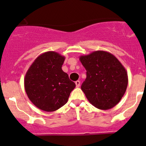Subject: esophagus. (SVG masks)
<instances>
[{
  "label": "esophagus",
  "mask_w": 146,
  "mask_h": 146,
  "mask_svg": "<svg viewBox=\"0 0 146 146\" xmlns=\"http://www.w3.org/2000/svg\"><path fill=\"white\" fill-rule=\"evenodd\" d=\"M75 84H76V87H80V82L79 81V80H76V81L75 82Z\"/></svg>",
  "instance_id": "obj_1"
}]
</instances>
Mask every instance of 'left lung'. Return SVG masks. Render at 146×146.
Wrapping results in <instances>:
<instances>
[{
    "mask_svg": "<svg viewBox=\"0 0 146 146\" xmlns=\"http://www.w3.org/2000/svg\"><path fill=\"white\" fill-rule=\"evenodd\" d=\"M80 61L87 71L81 90L92 105L108 110L119 103L128 85L127 72L111 53L96 50L81 55Z\"/></svg>",
    "mask_w": 146,
    "mask_h": 146,
    "instance_id": "1",
    "label": "left lung"
}]
</instances>
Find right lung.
I'll return each instance as SVG.
<instances>
[{
    "label": "right lung",
    "mask_w": 146,
    "mask_h": 146,
    "mask_svg": "<svg viewBox=\"0 0 146 146\" xmlns=\"http://www.w3.org/2000/svg\"><path fill=\"white\" fill-rule=\"evenodd\" d=\"M65 56L48 51L37 56L25 77V89L29 100L41 110L51 112L66 104L76 87L62 70Z\"/></svg>",
    "instance_id": "obj_1"
}]
</instances>
